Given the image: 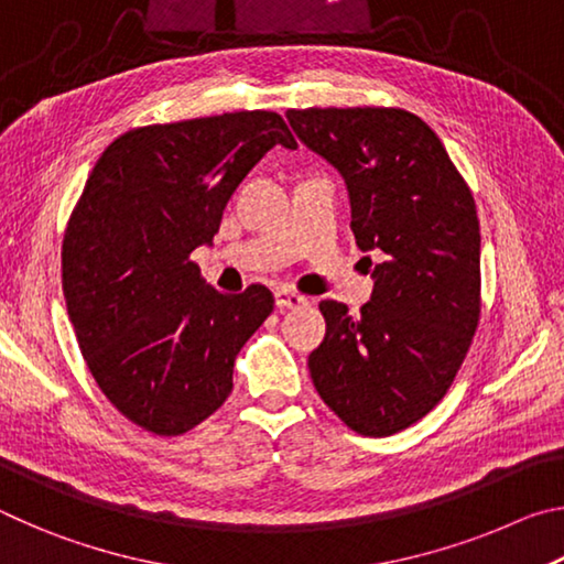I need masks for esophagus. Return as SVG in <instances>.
I'll return each instance as SVG.
<instances>
[{"label": "esophagus", "instance_id": "obj_1", "mask_svg": "<svg viewBox=\"0 0 564 564\" xmlns=\"http://www.w3.org/2000/svg\"><path fill=\"white\" fill-rule=\"evenodd\" d=\"M273 299H275V305H279V308H299V305L305 303V295L285 289V285H281V289L273 291Z\"/></svg>", "mask_w": 564, "mask_h": 564}]
</instances>
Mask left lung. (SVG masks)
I'll return each instance as SVG.
<instances>
[{"label":"left lung","mask_w":564,"mask_h":564,"mask_svg":"<svg viewBox=\"0 0 564 564\" xmlns=\"http://www.w3.org/2000/svg\"><path fill=\"white\" fill-rule=\"evenodd\" d=\"M285 119L346 181L360 251L386 253L356 316L321 301L313 386L350 431L400 433L441 403L480 321L473 194L437 133L405 109H289Z\"/></svg>","instance_id":"left-lung-1"}]
</instances>
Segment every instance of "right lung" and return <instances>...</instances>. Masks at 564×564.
<instances>
[{
  "label": "right lung",
  "instance_id": "right-lung-1",
  "mask_svg": "<svg viewBox=\"0 0 564 564\" xmlns=\"http://www.w3.org/2000/svg\"><path fill=\"white\" fill-rule=\"evenodd\" d=\"M275 144V111L154 123L121 133L91 169L62 246L66 311L101 393L131 423L181 435L234 388V360L273 295H226L191 251L212 246L238 184Z\"/></svg>",
  "mask_w": 564,
  "mask_h": 564
}]
</instances>
